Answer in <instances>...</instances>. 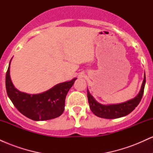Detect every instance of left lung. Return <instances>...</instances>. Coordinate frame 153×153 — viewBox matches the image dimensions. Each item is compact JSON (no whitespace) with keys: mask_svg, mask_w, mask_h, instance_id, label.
<instances>
[{"mask_svg":"<svg viewBox=\"0 0 153 153\" xmlns=\"http://www.w3.org/2000/svg\"><path fill=\"white\" fill-rule=\"evenodd\" d=\"M145 85V74L144 76L141 89L137 96L134 99L129 100L126 102L117 103V104L103 105L99 103L94 99V98L90 94L89 91L87 90L88 100L91 111L97 117L103 119H117L127 116L130 114L140 103L144 94Z\"/></svg>","mask_w":153,"mask_h":153,"instance_id":"8db88e82","label":"left lung"}]
</instances>
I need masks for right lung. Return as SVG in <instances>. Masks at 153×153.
<instances>
[{
	"label": "right lung",
	"mask_w": 153,
	"mask_h": 153,
	"mask_svg": "<svg viewBox=\"0 0 153 153\" xmlns=\"http://www.w3.org/2000/svg\"><path fill=\"white\" fill-rule=\"evenodd\" d=\"M10 61L6 72V88L7 94L16 108L23 115L34 121L49 120L62 114L67 94L77 78L57 84L42 94H28L17 90L12 83L10 77Z\"/></svg>",
	"instance_id": "right-lung-1"
}]
</instances>
